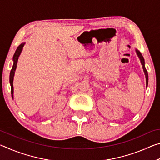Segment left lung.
Segmentation results:
<instances>
[{"label": "left lung", "instance_id": "8db88e82", "mask_svg": "<svg viewBox=\"0 0 160 160\" xmlns=\"http://www.w3.org/2000/svg\"><path fill=\"white\" fill-rule=\"evenodd\" d=\"M135 51H136L137 55H138V57H139L140 60V62H141V64H142V68H143V71H144L145 75V78H146V86L148 87V74L147 70H146L145 66V60H144V58H143V56H142L141 53H140L138 50L135 49Z\"/></svg>", "mask_w": 160, "mask_h": 160}]
</instances>
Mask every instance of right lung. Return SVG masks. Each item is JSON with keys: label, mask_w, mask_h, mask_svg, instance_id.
<instances>
[{"label": "right lung", "mask_w": 160, "mask_h": 160, "mask_svg": "<svg viewBox=\"0 0 160 160\" xmlns=\"http://www.w3.org/2000/svg\"><path fill=\"white\" fill-rule=\"evenodd\" d=\"M25 43H22V44L19 45V47L17 48V49H16L15 52L14 53V56H13V66L10 73V87H11V94H12V98H13V78H14L15 71L16 70V68H17L18 58L20 55L22 50V48L24 47V45H25Z\"/></svg>", "instance_id": "right-lung-1"}]
</instances>
